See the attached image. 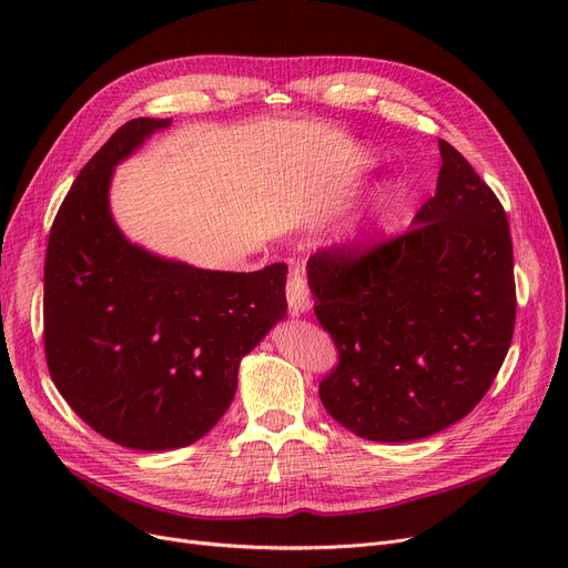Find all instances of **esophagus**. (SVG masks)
<instances>
[{
    "instance_id": "1",
    "label": "esophagus",
    "mask_w": 568,
    "mask_h": 568,
    "mask_svg": "<svg viewBox=\"0 0 568 568\" xmlns=\"http://www.w3.org/2000/svg\"><path fill=\"white\" fill-rule=\"evenodd\" d=\"M285 294H287V304H290V313L292 315H302L311 308V290L306 283V276L300 266L290 268L287 276V285H285Z\"/></svg>"
}]
</instances>
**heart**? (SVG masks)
I'll list each match as a JSON object with an SVG mask.
<instances>
[{"instance_id":"obj_1","label":"heart","mask_w":568,"mask_h":568,"mask_svg":"<svg viewBox=\"0 0 568 568\" xmlns=\"http://www.w3.org/2000/svg\"><path fill=\"white\" fill-rule=\"evenodd\" d=\"M392 202H394V195H392V193H384V195H382V206H384V209L389 206Z\"/></svg>"}]
</instances>
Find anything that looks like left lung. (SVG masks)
Returning <instances> with one entry per match:
<instances>
[{
	"mask_svg": "<svg viewBox=\"0 0 568 568\" xmlns=\"http://www.w3.org/2000/svg\"><path fill=\"white\" fill-rule=\"evenodd\" d=\"M435 195L412 227L373 246L308 260L315 317L338 366L324 409L373 442L435 435L479 403L516 324L514 246L504 206L465 156L439 140Z\"/></svg>",
	"mask_w": 568,
	"mask_h": 568,
	"instance_id": "1",
	"label": "left lung"
}]
</instances>
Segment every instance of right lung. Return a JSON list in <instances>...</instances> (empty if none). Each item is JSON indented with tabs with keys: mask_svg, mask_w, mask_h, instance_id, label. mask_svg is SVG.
Listing matches in <instances>:
<instances>
[{
	"mask_svg": "<svg viewBox=\"0 0 568 568\" xmlns=\"http://www.w3.org/2000/svg\"><path fill=\"white\" fill-rule=\"evenodd\" d=\"M170 119L138 116L92 156L54 216L43 274L48 371L80 419L135 452L189 446L236 392L244 356L285 317L287 264L209 272L144 251L116 227V163Z\"/></svg>",
	"mask_w": 568,
	"mask_h": 568,
	"instance_id": "1",
	"label": "right lung"
}]
</instances>
